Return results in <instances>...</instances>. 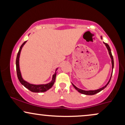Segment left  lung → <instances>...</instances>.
I'll return each instance as SVG.
<instances>
[{"label":"left lung","instance_id":"obj_1","mask_svg":"<svg viewBox=\"0 0 125 125\" xmlns=\"http://www.w3.org/2000/svg\"><path fill=\"white\" fill-rule=\"evenodd\" d=\"M101 38H102V37H101ZM104 44H105L106 46V48H107V50H108L110 56V58H111V59H112V69H113V67H114V61H113V58L111 50H110V48L109 46L108 45V44L106 43H104ZM112 72H113V71H112ZM112 75V74H111V77H110V79H109V81L108 82H107V83L106 84V85L104 86V87H102V88L99 89H97V90H82V89H80L77 88V87H76L75 86H74L73 84H73V86H74V88H75L76 89V90H77V91L81 93V94H86V95H93V94H97V93L101 91V90H102L103 89H104L105 88V87L107 86V84H108L110 82V79H111Z\"/></svg>","mask_w":125,"mask_h":125}]
</instances>
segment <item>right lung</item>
Segmentation results:
<instances>
[{"instance_id": "add662e5", "label": "right lung", "mask_w": 125, "mask_h": 125, "mask_svg": "<svg viewBox=\"0 0 125 125\" xmlns=\"http://www.w3.org/2000/svg\"><path fill=\"white\" fill-rule=\"evenodd\" d=\"M27 41H25V42L23 43L21 45V46L20 47L19 51L18 54H17V57H16V72H17V76H18V79L19 81L21 83V84L24 86L25 87H26L27 89H28L29 90H31V92H46V90H48L49 89H51L52 86L53 85L54 82H55V79H56V73H54L53 75V78H52V81L51 82L49 83L48 84H39V85H35V84H30L29 83L27 82L24 81L23 79H22L21 76V72H20V69H19V56H20V53H21V48L23 46L24 44H25V43Z\"/></svg>"}]
</instances>
